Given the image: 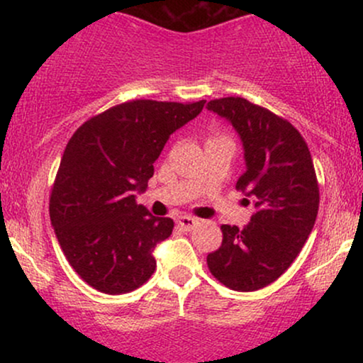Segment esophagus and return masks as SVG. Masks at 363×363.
Listing matches in <instances>:
<instances>
[{"mask_svg": "<svg viewBox=\"0 0 363 363\" xmlns=\"http://www.w3.org/2000/svg\"><path fill=\"white\" fill-rule=\"evenodd\" d=\"M176 222H177L179 227L184 228V230H191V228L194 227V225H196V222H198V220L193 218V216H186V215H182V216H179V218L176 220Z\"/></svg>", "mask_w": 363, "mask_h": 363, "instance_id": "obj_1", "label": "esophagus"}]
</instances>
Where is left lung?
<instances>
[{
	"instance_id": "1",
	"label": "left lung",
	"mask_w": 363,
	"mask_h": 363,
	"mask_svg": "<svg viewBox=\"0 0 363 363\" xmlns=\"http://www.w3.org/2000/svg\"><path fill=\"white\" fill-rule=\"evenodd\" d=\"M206 109L239 135L245 172L237 189L254 206L244 228L222 225V245L208 254V268L228 289L259 290L290 268L312 232L319 210L314 164L301 133L264 107L225 97Z\"/></svg>"
}]
</instances>
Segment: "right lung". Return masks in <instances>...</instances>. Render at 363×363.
I'll list each match as a JSON object with an SVG mask.
<instances>
[{"instance_id":"obj_1","label":"right lung","mask_w":363,"mask_h":363,"mask_svg":"<svg viewBox=\"0 0 363 363\" xmlns=\"http://www.w3.org/2000/svg\"><path fill=\"white\" fill-rule=\"evenodd\" d=\"M193 104L133 101L82 124L62 153L49 215L66 259L109 295L138 289L157 268V244L174 222L136 203L170 135L194 119Z\"/></svg>"}]
</instances>
